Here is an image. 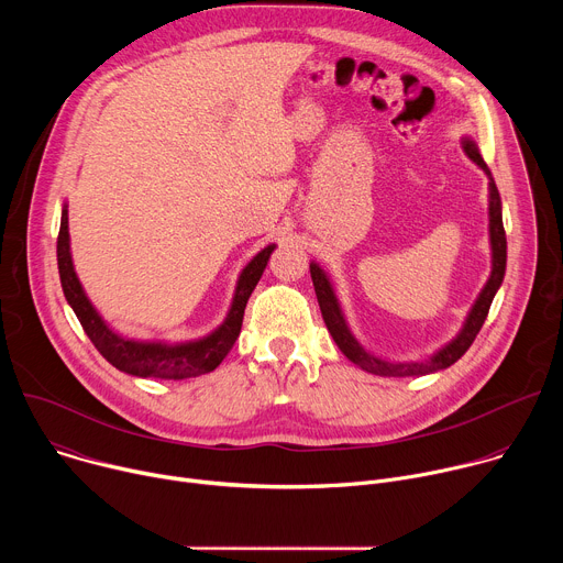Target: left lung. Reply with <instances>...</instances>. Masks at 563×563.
Listing matches in <instances>:
<instances>
[{"mask_svg": "<svg viewBox=\"0 0 563 563\" xmlns=\"http://www.w3.org/2000/svg\"><path fill=\"white\" fill-rule=\"evenodd\" d=\"M461 146H463L465 155L472 159V163L488 176V233H490L493 267H490V278L486 280L484 289L478 291L474 305L470 307V311L463 320L459 334L452 341H448L443 347H439L426 361H387V358H380V356L372 354L352 334V330L347 325V318L343 313V307L336 298V291H334V285H332L328 272L313 261L309 263L313 291H316L320 311H323V320H325V325H328L334 343L339 345V350L354 365H358L361 369H365L369 374H376V376H426V374H434L439 369H445V367L454 365L467 352V347L474 343L481 325L486 323V316L490 311L493 298H495V294L499 291V287L504 283L508 243H506L504 218H501V196H499V189L495 185V178H493L488 165L484 163V157H481V153H478L476 142L472 137H461Z\"/></svg>", "mask_w": 563, "mask_h": 563, "instance_id": "obj_1", "label": "left lung"}]
</instances>
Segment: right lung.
<instances>
[{
	"mask_svg": "<svg viewBox=\"0 0 563 563\" xmlns=\"http://www.w3.org/2000/svg\"><path fill=\"white\" fill-rule=\"evenodd\" d=\"M276 245L261 250L240 272L233 289V298L222 323L202 339L167 343V341H137L118 334L100 311L89 300L82 283H79L73 256H70V235H68V205H62V222L57 235V269L66 302L75 311L79 325L85 328L91 343L98 352L120 372L140 376V378H163V380H183L194 378L207 372H213L222 358L231 352L252 291L256 289L272 252Z\"/></svg>",
	"mask_w": 563,
	"mask_h": 563,
	"instance_id": "right-lung-1",
	"label": "right lung"
}]
</instances>
